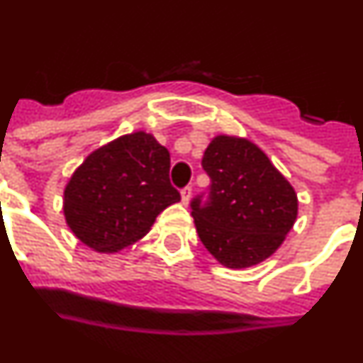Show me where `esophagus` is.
<instances>
[{"mask_svg": "<svg viewBox=\"0 0 363 363\" xmlns=\"http://www.w3.org/2000/svg\"><path fill=\"white\" fill-rule=\"evenodd\" d=\"M191 196H192V189L185 187L184 191H182V203L189 205V201H191Z\"/></svg>", "mask_w": 363, "mask_h": 363, "instance_id": "1", "label": "esophagus"}]
</instances>
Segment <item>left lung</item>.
I'll return each instance as SVG.
<instances>
[{"label": "left lung", "mask_w": 363, "mask_h": 363, "mask_svg": "<svg viewBox=\"0 0 363 363\" xmlns=\"http://www.w3.org/2000/svg\"><path fill=\"white\" fill-rule=\"evenodd\" d=\"M201 165L211 176L209 201H192V218L203 247L229 269L265 262L296 221L289 179L255 142L233 134L214 136Z\"/></svg>", "instance_id": "1"}]
</instances>
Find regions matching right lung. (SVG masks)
<instances>
[{
    "mask_svg": "<svg viewBox=\"0 0 363 363\" xmlns=\"http://www.w3.org/2000/svg\"><path fill=\"white\" fill-rule=\"evenodd\" d=\"M169 169V150L145 130L98 147L65 185L67 225L92 251L120 252L143 238L156 216L179 201Z\"/></svg>",
    "mask_w": 363,
    "mask_h": 363,
    "instance_id": "right-lung-1",
    "label": "right lung"
}]
</instances>
